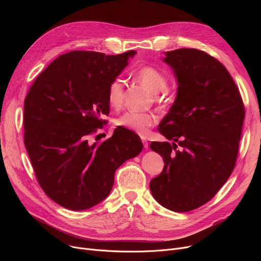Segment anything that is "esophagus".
<instances>
[{"label": "esophagus", "instance_id": "esophagus-1", "mask_svg": "<svg viewBox=\"0 0 261 261\" xmlns=\"http://www.w3.org/2000/svg\"><path fill=\"white\" fill-rule=\"evenodd\" d=\"M142 142H143V145H144V148H145V149H148V147H149V146H148V142H147V140H146V139H144V138H143V139H142Z\"/></svg>", "mask_w": 261, "mask_h": 261}]
</instances>
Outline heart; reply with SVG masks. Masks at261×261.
<instances>
[{
  "label": "heart",
  "mask_w": 261,
  "mask_h": 261,
  "mask_svg": "<svg viewBox=\"0 0 261 261\" xmlns=\"http://www.w3.org/2000/svg\"><path fill=\"white\" fill-rule=\"evenodd\" d=\"M135 77L141 84L146 86L152 93L156 94V98L161 99L168 86V80L165 74L162 73L156 67L143 66L135 73ZM107 98L110 107L118 109L123 101V82L121 79H114L109 85ZM158 117L155 114L150 112H126L116 118L115 123L118 127L126 128L140 135H146L148 129L156 122Z\"/></svg>",
  "instance_id": "heart-1"
}]
</instances>
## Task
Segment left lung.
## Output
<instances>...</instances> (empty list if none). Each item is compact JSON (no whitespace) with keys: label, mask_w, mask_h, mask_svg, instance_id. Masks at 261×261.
Masks as SVG:
<instances>
[{"label":"left lung","mask_w":261,"mask_h":261,"mask_svg":"<svg viewBox=\"0 0 261 261\" xmlns=\"http://www.w3.org/2000/svg\"><path fill=\"white\" fill-rule=\"evenodd\" d=\"M163 61L177 82L175 100L159 125L172 143L150 144L165 163L150 190L162 206L185 213L214 198L232 172L244 106L225 66L208 54L180 48L166 51Z\"/></svg>","instance_id":"8db88e82"}]
</instances>
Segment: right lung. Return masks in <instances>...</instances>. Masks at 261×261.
<instances>
[{
  "instance_id": "obj_1",
  "label": "right lung",
  "mask_w": 261,
  "mask_h": 261,
  "mask_svg": "<svg viewBox=\"0 0 261 261\" xmlns=\"http://www.w3.org/2000/svg\"><path fill=\"white\" fill-rule=\"evenodd\" d=\"M136 54L73 50L41 73L24 101V144L38 183L57 204L85 211L105 200L116 169L139 155L143 144L130 130L115 129L102 143L90 136L102 127L109 85Z\"/></svg>"
}]
</instances>
